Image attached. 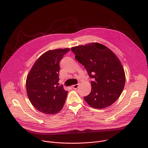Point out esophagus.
<instances>
[{
    "mask_svg": "<svg viewBox=\"0 0 148 148\" xmlns=\"http://www.w3.org/2000/svg\"><path fill=\"white\" fill-rule=\"evenodd\" d=\"M79 86V84H74L72 86V88H74V89H77V88Z\"/></svg>",
    "mask_w": 148,
    "mask_h": 148,
    "instance_id": "obj_1",
    "label": "esophagus"
}]
</instances>
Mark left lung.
Wrapping results in <instances>:
<instances>
[{"label":"left lung","instance_id":"left-lung-1","mask_svg":"<svg viewBox=\"0 0 148 148\" xmlns=\"http://www.w3.org/2000/svg\"><path fill=\"white\" fill-rule=\"evenodd\" d=\"M71 50L93 79L90 94L84 97L85 101L96 109L111 105L119 99L125 85V73L119 59L109 48L98 43L73 47Z\"/></svg>","mask_w":148,"mask_h":148}]
</instances>
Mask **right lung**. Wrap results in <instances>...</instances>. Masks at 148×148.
<instances>
[{
  "label": "right lung",
  "instance_id": "obj_1",
  "mask_svg": "<svg viewBox=\"0 0 148 148\" xmlns=\"http://www.w3.org/2000/svg\"><path fill=\"white\" fill-rule=\"evenodd\" d=\"M70 49L46 52L38 58L26 80L28 99L38 111L46 114L60 112L65 103L68 91L59 86L60 62Z\"/></svg>",
  "mask_w": 148,
  "mask_h": 148
}]
</instances>
